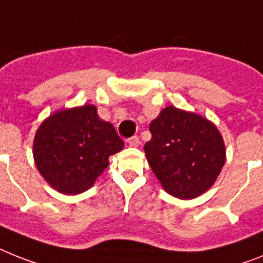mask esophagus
Wrapping results in <instances>:
<instances>
[{
	"label": "esophagus",
	"mask_w": 263,
	"mask_h": 263,
	"mask_svg": "<svg viewBox=\"0 0 263 263\" xmlns=\"http://www.w3.org/2000/svg\"><path fill=\"white\" fill-rule=\"evenodd\" d=\"M126 144L129 145V146H133V147H137L138 145H140V138L137 136L134 137H130V138H127L126 140Z\"/></svg>",
	"instance_id": "obj_1"
}]
</instances>
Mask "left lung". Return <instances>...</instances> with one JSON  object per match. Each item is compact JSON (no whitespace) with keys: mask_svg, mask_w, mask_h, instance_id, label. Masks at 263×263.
Returning a JSON list of instances; mask_svg holds the SVG:
<instances>
[{"mask_svg":"<svg viewBox=\"0 0 263 263\" xmlns=\"http://www.w3.org/2000/svg\"><path fill=\"white\" fill-rule=\"evenodd\" d=\"M149 129L147 162L169 195L194 199L215 183L226 161L224 142L215 125L169 106Z\"/></svg>","mask_w":263,"mask_h":263,"instance_id":"obj_1","label":"left lung"}]
</instances>
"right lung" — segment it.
Instances as JSON below:
<instances>
[{
	"label": "right lung",
	"instance_id": "1",
	"mask_svg": "<svg viewBox=\"0 0 263 263\" xmlns=\"http://www.w3.org/2000/svg\"><path fill=\"white\" fill-rule=\"evenodd\" d=\"M123 147L111 123L102 121L91 105L55 112L39 127L33 144L39 172L59 192L88 190Z\"/></svg>",
	"mask_w": 263,
	"mask_h": 263
}]
</instances>
